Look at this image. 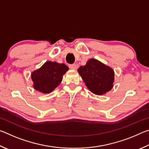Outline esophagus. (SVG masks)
I'll return each mask as SVG.
<instances>
[{
    "instance_id": "obj_1",
    "label": "esophagus",
    "mask_w": 149,
    "mask_h": 149,
    "mask_svg": "<svg viewBox=\"0 0 149 149\" xmlns=\"http://www.w3.org/2000/svg\"><path fill=\"white\" fill-rule=\"evenodd\" d=\"M69 68L71 70H76L77 66H76V65H75V64H70V65H69Z\"/></svg>"
}]
</instances>
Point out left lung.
Masks as SVG:
<instances>
[{"instance_id": "obj_1", "label": "left lung", "mask_w": 149, "mask_h": 149, "mask_svg": "<svg viewBox=\"0 0 149 149\" xmlns=\"http://www.w3.org/2000/svg\"><path fill=\"white\" fill-rule=\"evenodd\" d=\"M77 72L87 87L95 95L106 94L114 86V70L97 59L89 60L86 64L78 68Z\"/></svg>"}]
</instances>
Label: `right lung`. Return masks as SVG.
Returning <instances> with one entry per match:
<instances>
[{
    "instance_id": "1",
    "label": "right lung",
    "mask_w": 149,
    "mask_h": 149,
    "mask_svg": "<svg viewBox=\"0 0 149 149\" xmlns=\"http://www.w3.org/2000/svg\"><path fill=\"white\" fill-rule=\"evenodd\" d=\"M68 67L64 64L47 61L40 68L31 73L34 89L42 93H50L62 82Z\"/></svg>"
}]
</instances>
